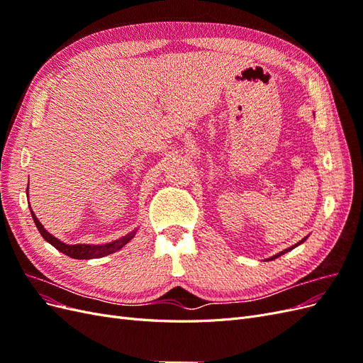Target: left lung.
Masks as SVG:
<instances>
[{
	"mask_svg": "<svg viewBox=\"0 0 363 363\" xmlns=\"http://www.w3.org/2000/svg\"><path fill=\"white\" fill-rule=\"evenodd\" d=\"M306 239H307V236H306V238H303V239H301V240H300V242H296V244H295V245H294V247H289V248H286V250H283V251H280V252H277V255H276V256H272V257H269V259H267V260H274V259H277V257H279V256H281V255H284V252H288V251H291V250H294V248H295V247H298V245H300V244H303V242H304V240H306Z\"/></svg>",
	"mask_w": 363,
	"mask_h": 363,
	"instance_id": "1",
	"label": "left lung"
}]
</instances>
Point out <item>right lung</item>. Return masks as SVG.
Wrapping results in <instances>:
<instances>
[{
	"mask_svg": "<svg viewBox=\"0 0 363 363\" xmlns=\"http://www.w3.org/2000/svg\"><path fill=\"white\" fill-rule=\"evenodd\" d=\"M28 191V189H27ZM27 196H28V192H27ZM30 212H31V216H33V221H35L39 233L42 235V238L47 240V242H50L54 248L59 250L60 252H63V255H67L72 259H98V257H104V256H108L112 255V252L118 251L123 248L124 245H127L131 239L135 238L138 228H135L133 232L127 233L125 236L119 238L116 240H112V242H107V244H100V245H89V244H65L62 242L60 239H57L56 236H52L51 233H48L45 228H43V225L39 223L38 216L35 215V212L31 211L30 207Z\"/></svg>",
	"mask_w": 363,
	"mask_h": 363,
	"instance_id": "obj_1",
	"label": "right lung"
}]
</instances>
